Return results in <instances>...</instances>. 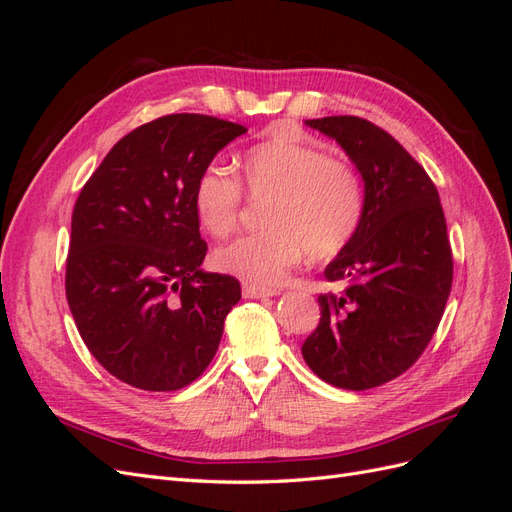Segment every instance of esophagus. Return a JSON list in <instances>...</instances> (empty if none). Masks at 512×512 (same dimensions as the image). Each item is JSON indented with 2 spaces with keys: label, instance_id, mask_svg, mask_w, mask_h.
Listing matches in <instances>:
<instances>
[{
  "label": "esophagus",
  "instance_id": "34e87169",
  "mask_svg": "<svg viewBox=\"0 0 512 512\" xmlns=\"http://www.w3.org/2000/svg\"><path fill=\"white\" fill-rule=\"evenodd\" d=\"M275 294H277V290H271V288L243 284V297L245 299H265V297H275Z\"/></svg>",
  "mask_w": 512,
  "mask_h": 512
}]
</instances>
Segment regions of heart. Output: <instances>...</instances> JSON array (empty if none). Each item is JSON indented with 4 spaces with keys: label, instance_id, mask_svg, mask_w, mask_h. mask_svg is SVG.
<instances>
[{
    "label": "heart",
    "instance_id": "1",
    "mask_svg": "<svg viewBox=\"0 0 512 512\" xmlns=\"http://www.w3.org/2000/svg\"><path fill=\"white\" fill-rule=\"evenodd\" d=\"M241 180L252 196H273L271 228L218 247L213 262L222 273L252 286L282 284L303 252L329 258L344 250L363 220L365 185L356 166L329 156L322 145L288 126H275L265 141L247 149ZM196 218L209 235L226 237L237 228L243 186L232 168L213 162L194 183Z\"/></svg>",
    "mask_w": 512,
    "mask_h": 512
}]
</instances>
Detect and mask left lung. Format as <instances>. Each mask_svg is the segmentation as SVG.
Here are the masks:
<instances>
[{
	"label": "left lung",
	"mask_w": 512,
	"mask_h": 512,
	"mask_svg": "<svg viewBox=\"0 0 512 512\" xmlns=\"http://www.w3.org/2000/svg\"><path fill=\"white\" fill-rule=\"evenodd\" d=\"M335 138L365 185L363 220L324 277L320 322L303 359L339 389L365 391L410 369L436 333L453 284V254L436 185L395 138L352 117L307 119Z\"/></svg>",
	"instance_id": "8db88e82"
}]
</instances>
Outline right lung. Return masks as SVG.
Returning a JSON list of instances; mask_svg holds the SVG:
<instances>
[{
  "label": "right lung",
  "instance_id": "obj_1",
  "mask_svg": "<svg viewBox=\"0 0 512 512\" xmlns=\"http://www.w3.org/2000/svg\"><path fill=\"white\" fill-rule=\"evenodd\" d=\"M239 123L177 113L143 123L106 153L72 211L66 297L85 346L117 380L177 391L218 352L241 299L230 275L200 269L194 183Z\"/></svg>",
  "mask_w": 512,
  "mask_h": 512
}]
</instances>
